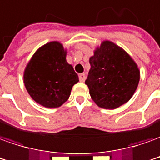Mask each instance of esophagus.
<instances>
[{"instance_id": "obj_1", "label": "esophagus", "mask_w": 160, "mask_h": 160, "mask_svg": "<svg viewBox=\"0 0 160 160\" xmlns=\"http://www.w3.org/2000/svg\"><path fill=\"white\" fill-rule=\"evenodd\" d=\"M79 79H80V81L84 82L85 80H86V74L85 73H80L79 74Z\"/></svg>"}]
</instances>
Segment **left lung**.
Instances as JSON below:
<instances>
[{
    "label": "left lung",
    "instance_id": "left-lung-1",
    "mask_svg": "<svg viewBox=\"0 0 160 160\" xmlns=\"http://www.w3.org/2000/svg\"><path fill=\"white\" fill-rule=\"evenodd\" d=\"M91 68L86 84L99 107L115 109L133 95L139 81V71L122 48L106 41L90 58Z\"/></svg>",
    "mask_w": 160,
    "mask_h": 160
}]
</instances>
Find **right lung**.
<instances>
[{
	"label": "right lung",
	"instance_id": "right-lung-1",
	"mask_svg": "<svg viewBox=\"0 0 160 160\" xmlns=\"http://www.w3.org/2000/svg\"><path fill=\"white\" fill-rule=\"evenodd\" d=\"M78 81L77 73L66 61L63 47L57 41L38 49L24 72V83L30 96L49 108L65 103Z\"/></svg>",
	"mask_w": 160,
	"mask_h": 160
}]
</instances>
